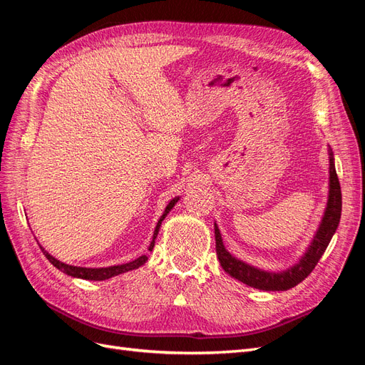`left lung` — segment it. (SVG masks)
<instances>
[{
	"label": "left lung",
	"mask_w": 365,
	"mask_h": 365,
	"mask_svg": "<svg viewBox=\"0 0 365 365\" xmlns=\"http://www.w3.org/2000/svg\"><path fill=\"white\" fill-rule=\"evenodd\" d=\"M329 153V193L324 213L322 217L315 235L307 245L303 256L297 263L283 271H268L235 257L222 242V235L215 222V239H216V254L220 267L231 275V277L245 283L251 288L260 291H288L300 282H303L312 272L318 260L324 254L330 239L334 237L341 219V187L335 170V158L332 149H327Z\"/></svg>",
	"instance_id": "1"
}]
</instances>
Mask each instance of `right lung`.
<instances>
[{
	"label": "right lung",
	"mask_w": 365,
	"mask_h": 365,
	"mask_svg": "<svg viewBox=\"0 0 365 365\" xmlns=\"http://www.w3.org/2000/svg\"><path fill=\"white\" fill-rule=\"evenodd\" d=\"M178 201H180V196H175L173 200L168 204V207L164 208V212H163L161 217L158 219V222H157L155 231H153V236H152L150 245H149V251H152L153 247H155V239L158 236L161 222L165 219V216L169 215L170 210L175 207V204L178 202ZM41 250L43 252V256H46L50 260V263L53 264V267H56L63 274L71 275V277H74V279L94 280V282L108 280V279H111V277H115V275H118V274H123V272H128V271H132V269H137V268L141 267V264H145L146 260H148V256H140L138 259L132 260V262H128V263H123V264H114V267H108V268H85V267H74V264H68V263H63V262L58 260L56 257H53L48 251H46V248H43V247H41Z\"/></svg>",
	"instance_id": "right-lung-1"
}]
</instances>
